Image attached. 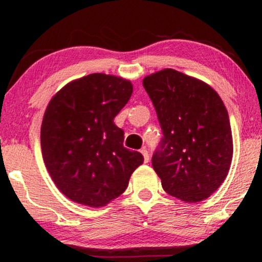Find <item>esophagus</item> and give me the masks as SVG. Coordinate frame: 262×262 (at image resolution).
<instances>
[{
    "label": "esophagus",
    "instance_id": "esophagus-1",
    "mask_svg": "<svg viewBox=\"0 0 262 262\" xmlns=\"http://www.w3.org/2000/svg\"><path fill=\"white\" fill-rule=\"evenodd\" d=\"M141 154L143 155V157H144V162H145V163L149 162V154H148V151H146L145 148H143V149L141 150Z\"/></svg>",
    "mask_w": 262,
    "mask_h": 262
}]
</instances>
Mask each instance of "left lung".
I'll return each instance as SVG.
<instances>
[{
  "mask_svg": "<svg viewBox=\"0 0 262 262\" xmlns=\"http://www.w3.org/2000/svg\"><path fill=\"white\" fill-rule=\"evenodd\" d=\"M163 138L152 167L168 194L185 203L209 198L231 166L232 135L228 111L212 87L174 69L143 80Z\"/></svg>",
  "mask_w": 262,
  "mask_h": 262,
  "instance_id": "obj_1",
  "label": "left lung"
}]
</instances>
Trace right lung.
<instances>
[{"label": "right lung", "mask_w": 262, "mask_h": 262, "mask_svg": "<svg viewBox=\"0 0 262 262\" xmlns=\"http://www.w3.org/2000/svg\"><path fill=\"white\" fill-rule=\"evenodd\" d=\"M134 85L95 73L67 83L46 107L40 130L44 163L57 188L81 205L102 207L123 194L142 154L124 148L114 124Z\"/></svg>", "instance_id": "right-lung-1"}]
</instances>
